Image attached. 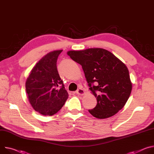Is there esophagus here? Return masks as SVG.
Returning a JSON list of instances; mask_svg holds the SVG:
<instances>
[{"mask_svg":"<svg viewBox=\"0 0 154 154\" xmlns=\"http://www.w3.org/2000/svg\"><path fill=\"white\" fill-rule=\"evenodd\" d=\"M75 94H78V95H84L85 94V92H84V91L82 89L79 88L76 92H75Z\"/></svg>","mask_w":154,"mask_h":154,"instance_id":"esophagus-1","label":"esophagus"}]
</instances>
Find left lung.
I'll return each instance as SVG.
<instances>
[{
    "instance_id": "left-lung-1",
    "label": "left lung",
    "mask_w": 154,
    "mask_h": 154,
    "mask_svg": "<svg viewBox=\"0 0 154 154\" xmlns=\"http://www.w3.org/2000/svg\"><path fill=\"white\" fill-rule=\"evenodd\" d=\"M67 54L82 66L89 89L97 98L96 106L89 112L98 119L116 114L125 105L132 84L126 65L102 48L70 51Z\"/></svg>"
}]
</instances>
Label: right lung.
<instances>
[{"label":"right lung","mask_w":154,"mask_h":154,"mask_svg":"<svg viewBox=\"0 0 154 154\" xmlns=\"http://www.w3.org/2000/svg\"><path fill=\"white\" fill-rule=\"evenodd\" d=\"M62 51H54L45 56L33 68L26 82L30 103L44 116L57 113L68 97L57 68V60Z\"/></svg>","instance_id":"obj_1"}]
</instances>
